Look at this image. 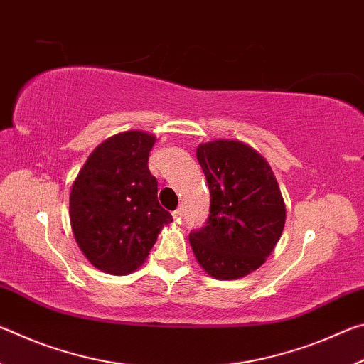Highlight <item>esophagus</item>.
<instances>
[{
	"instance_id": "1",
	"label": "esophagus",
	"mask_w": 364,
	"mask_h": 364,
	"mask_svg": "<svg viewBox=\"0 0 364 364\" xmlns=\"http://www.w3.org/2000/svg\"><path fill=\"white\" fill-rule=\"evenodd\" d=\"M171 215H173V218H175L176 223H180L181 218H183V208H176V210L171 213Z\"/></svg>"
}]
</instances>
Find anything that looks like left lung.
<instances>
[{
  "label": "left lung",
  "instance_id": "8db88e82",
  "mask_svg": "<svg viewBox=\"0 0 364 364\" xmlns=\"http://www.w3.org/2000/svg\"><path fill=\"white\" fill-rule=\"evenodd\" d=\"M210 189V215L189 244L200 268L220 281L239 279L267 262L286 223V204L269 164L237 139L197 147Z\"/></svg>",
  "mask_w": 364,
  "mask_h": 364
}]
</instances>
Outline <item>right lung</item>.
Wrapping results in <instances>:
<instances>
[{
  "label": "right lung",
  "instance_id": "right-lung-1",
  "mask_svg": "<svg viewBox=\"0 0 364 364\" xmlns=\"http://www.w3.org/2000/svg\"><path fill=\"white\" fill-rule=\"evenodd\" d=\"M156 136L117 133L96 147L70 191V226L95 268L125 276L138 269L159 232L173 221L160 207L157 180L147 168Z\"/></svg>",
  "mask_w": 364,
  "mask_h": 364
}]
</instances>
